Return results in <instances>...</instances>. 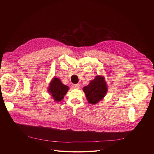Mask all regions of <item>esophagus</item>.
<instances>
[{
  "label": "esophagus",
  "mask_w": 154,
  "mask_h": 154,
  "mask_svg": "<svg viewBox=\"0 0 154 154\" xmlns=\"http://www.w3.org/2000/svg\"><path fill=\"white\" fill-rule=\"evenodd\" d=\"M73 88L75 89H79L80 88V85L79 84H74L73 85Z\"/></svg>",
  "instance_id": "1"
}]
</instances>
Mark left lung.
Returning a JSON list of instances; mask_svg holds the SVG:
<instances>
[{"label": "left lung", "mask_w": 154, "mask_h": 154, "mask_svg": "<svg viewBox=\"0 0 154 154\" xmlns=\"http://www.w3.org/2000/svg\"><path fill=\"white\" fill-rule=\"evenodd\" d=\"M83 91L88 102L90 104L97 103L104 98L108 91V86L104 76L97 75L88 85L83 88Z\"/></svg>", "instance_id": "obj_1"}]
</instances>
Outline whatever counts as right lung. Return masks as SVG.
Here are the masks:
<instances>
[{"label":"right lung","instance_id":"obj_1","mask_svg":"<svg viewBox=\"0 0 154 154\" xmlns=\"http://www.w3.org/2000/svg\"><path fill=\"white\" fill-rule=\"evenodd\" d=\"M69 89V87L64 85L59 78L54 77L49 83L48 91L54 100L55 102H58L63 99Z\"/></svg>","mask_w":154,"mask_h":154}]
</instances>
